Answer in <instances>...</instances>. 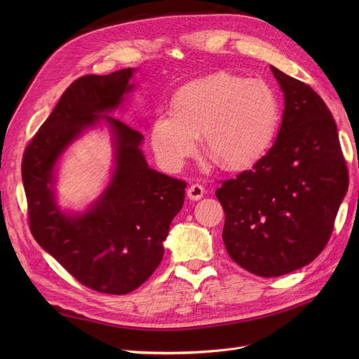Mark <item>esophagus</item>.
<instances>
[{"instance_id":"1","label":"esophagus","mask_w":359,"mask_h":359,"mask_svg":"<svg viewBox=\"0 0 359 359\" xmlns=\"http://www.w3.org/2000/svg\"><path fill=\"white\" fill-rule=\"evenodd\" d=\"M203 195H205V187L198 183L192 184L189 189H187V198H189L191 201H199Z\"/></svg>"}]
</instances>
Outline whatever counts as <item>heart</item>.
I'll list each match as a JSON object with an SVG mask.
<instances>
[{
    "mask_svg": "<svg viewBox=\"0 0 359 359\" xmlns=\"http://www.w3.org/2000/svg\"><path fill=\"white\" fill-rule=\"evenodd\" d=\"M280 119L275 90L262 80L215 74L186 84L173 99V113L161 111L151 129V144L161 164L182 167L203 149L221 167L248 168L272 147Z\"/></svg>",
    "mask_w": 359,
    "mask_h": 359,
    "instance_id": "obj_1",
    "label": "heart"
}]
</instances>
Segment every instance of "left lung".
<instances>
[{"mask_svg":"<svg viewBox=\"0 0 359 359\" xmlns=\"http://www.w3.org/2000/svg\"><path fill=\"white\" fill-rule=\"evenodd\" d=\"M271 69L285 104L275 144L215 192L225 212V249L237 265L263 278L297 271L322 253L348 191L326 103L310 86Z\"/></svg>","mask_w":359,"mask_h":359,"instance_id":"left-lung-1","label":"left lung"}]
</instances>
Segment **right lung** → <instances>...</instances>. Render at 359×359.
I'll return each instance as SVG.
<instances>
[{"mask_svg":"<svg viewBox=\"0 0 359 359\" xmlns=\"http://www.w3.org/2000/svg\"><path fill=\"white\" fill-rule=\"evenodd\" d=\"M134 72L125 68L75 80L27 145L22 164L34 240L83 285L113 295L137 290L157 269L186 189L184 182L148 165L141 132L110 116L135 88ZM102 123L112 134L111 180L86 212L62 210L54 194L55 164L75 139Z\"/></svg>","mask_w":359,"mask_h":359,"instance_id":"right-lung-1","label":"right lung"}]
</instances>
